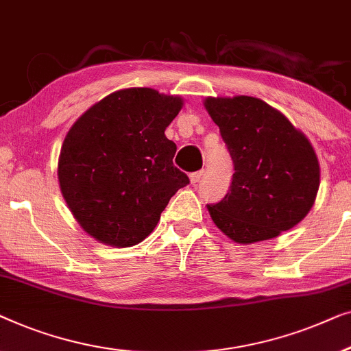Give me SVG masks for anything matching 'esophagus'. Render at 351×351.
Instances as JSON below:
<instances>
[{
  "label": "esophagus",
  "instance_id": "obj_1",
  "mask_svg": "<svg viewBox=\"0 0 351 351\" xmlns=\"http://www.w3.org/2000/svg\"><path fill=\"white\" fill-rule=\"evenodd\" d=\"M202 176H204V171H195V173H191L189 180H191V184H197V182H200Z\"/></svg>",
  "mask_w": 351,
  "mask_h": 351
}]
</instances>
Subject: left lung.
Returning a JSON list of instances; mask_svg holds the SVG:
<instances>
[{
    "mask_svg": "<svg viewBox=\"0 0 351 351\" xmlns=\"http://www.w3.org/2000/svg\"><path fill=\"white\" fill-rule=\"evenodd\" d=\"M205 110L227 145L235 173L219 204L216 227L235 243L270 240L312 210L319 164L312 143L288 117L254 97H206Z\"/></svg>",
    "mask_w": 351,
    "mask_h": 351,
    "instance_id": "left-lung-1",
    "label": "left lung"
}]
</instances>
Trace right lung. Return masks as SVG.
<instances>
[{
    "instance_id": "right-lung-1",
    "label": "right lung",
    "mask_w": 351,
    "mask_h": 351,
    "mask_svg": "<svg viewBox=\"0 0 351 351\" xmlns=\"http://www.w3.org/2000/svg\"><path fill=\"white\" fill-rule=\"evenodd\" d=\"M178 95L149 87L112 92L68 130L58 156V184L71 215L92 239L128 248L154 230L189 178L173 165L165 128L181 111Z\"/></svg>"
}]
</instances>
